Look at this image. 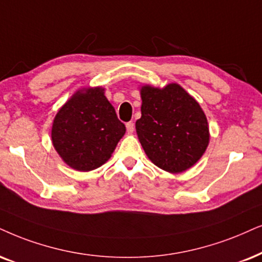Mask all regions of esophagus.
I'll return each mask as SVG.
<instances>
[{
	"label": "esophagus",
	"instance_id": "1",
	"mask_svg": "<svg viewBox=\"0 0 262 262\" xmlns=\"http://www.w3.org/2000/svg\"><path fill=\"white\" fill-rule=\"evenodd\" d=\"M125 127H127L128 133H133V132H134V123H133V122H128V123L125 124Z\"/></svg>",
	"mask_w": 262,
	"mask_h": 262
}]
</instances>
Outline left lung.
Instances as JSON below:
<instances>
[{
  "mask_svg": "<svg viewBox=\"0 0 262 262\" xmlns=\"http://www.w3.org/2000/svg\"><path fill=\"white\" fill-rule=\"evenodd\" d=\"M140 94L141 118L135 128L145 154L165 171L187 170L209 144V127L200 104L177 83L142 85Z\"/></svg>",
  "mask_w": 262,
  "mask_h": 262,
  "instance_id": "obj_1",
  "label": "left lung"
}]
</instances>
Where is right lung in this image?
Listing matches in <instances>:
<instances>
[{"label": "right lung", "mask_w": 262, "mask_h": 262, "mask_svg": "<svg viewBox=\"0 0 262 262\" xmlns=\"http://www.w3.org/2000/svg\"><path fill=\"white\" fill-rule=\"evenodd\" d=\"M104 93L101 87L77 91L53 121V146L72 169H97L110 160L125 133Z\"/></svg>", "instance_id": "obj_1"}]
</instances>
